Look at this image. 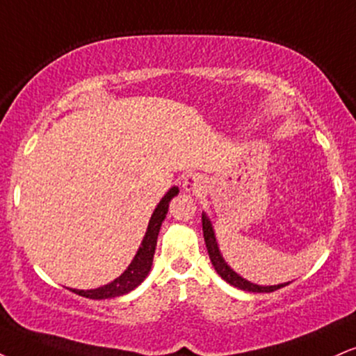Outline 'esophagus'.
<instances>
[{"label":"esophagus","mask_w":356,"mask_h":356,"mask_svg":"<svg viewBox=\"0 0 356 356\" xmlns=\"http://www.w3.org/2000/svg\"><path fill=\"white\" fill-rule=\"evenodd\" d=\"M205 187H207L205 186V179L199 174H189L182 181V189L192 195H200L205 191Z\"/></svg>","instance_id":"34e87169"}]
</instances>
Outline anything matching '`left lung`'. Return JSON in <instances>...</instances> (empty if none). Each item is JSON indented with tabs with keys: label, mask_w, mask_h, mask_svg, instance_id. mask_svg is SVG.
Listing matches in <instances>:
<instances>
[{
	"label": "left lung",
	"mask_w": 356,
	"mask_h": 356,
	"mask_svg": "<svg viewBox=\"0 0 356 356\" xmlns=\"http://www.w3.org/2000/svg\"><path fill=\"white\" fill-rule=\"evenodd\" d=\"M202 230H204L205 247H207L209 257H211V262L213 265V268H216V272L219 273L222 278H224L227 284L237 286V289H241V290H245V292H257V293L275 292V290L290 284V282H286V284L264 286V285H255V284H252V282L245 280V278H242L238 273H235L232 268L227 265L224 257H222L219 245H217V238H216V234H213V227L211 224V219H209L207 213L205 212L202 213Z\"/></svg>",
	"instance_id": "8db88e82"
}]
</instances>
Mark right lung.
Here are the masks:
<instances>
[{
  "mask_svg": "<svg viewBox=\"0 0 356 356\" xmlns=\"http://www.w3.org/2000/svg\"><path fill=\"white\" fill-rule=\"evenodd\" d=\"M179 194V187H172L169 192L162 197V200L157 204L156 211L151 216V220H149L147 230H145V235L140 242L139 250L129 267L124 270L121 275H119L115 280L111 282V284L99 286V289L92 290H76L71 289V292L81 295V297L92 298V300H102V298H114L121 297V295L129 293L131 290H134L137 285H140L144 282V278L147 277V273L151 272L152 267V259L154 252H156L157 245V235H159L161 225L165 219V213L169 211V202L172 200V197Z\"/></svg>",
  "mask_w": 356,
  "mask_h": 356,
  "instance_id": "obj_1",
  "label": "right lung"
}]
</instances>
